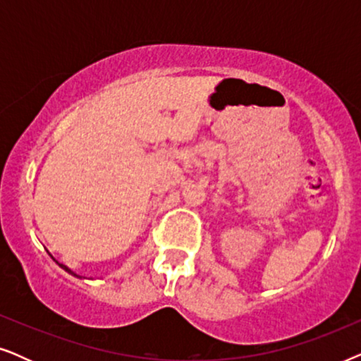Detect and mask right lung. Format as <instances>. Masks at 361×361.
Wrapping results in <instances>:
<instances>
[{"instance_id":"1","label":"right lung","mask_w":361,"mask_h":361,"mask_svg":"<svg viewBox=\"0 0 361 361\" xmlns=\"http://www.w3.org/2000/svg\"><path fill=\"white\" fill-rule=\"evenodd\" d=\"M52 259H54V258H52ZM54 261H56V259H54ZM56 263H57L59 266H61V268H62V269H66V271H67V273H71V274H73V276H75V278H80V276H78V274H75V273H73V271H72V269H68L66 264H61V263H59V261H56Z\"/></svg>"}]
</instances>
